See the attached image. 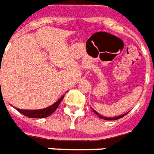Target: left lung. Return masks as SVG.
I'll use <instances>...</instances> for the list:
<instances>
[{
  "instance_id": "obj_1",
  "label": "left lung",
  "mask_w": 154,
  "mask_h": 154,
  "mask_svg": "<svg viewBox=\"0 0 154 154\" xmlns=\"http://www.w3.org/2000/svg\"><path fill=\"white\" fill-rule=\"evenodd\" d=\"M93 110V111L95 112V115L96 116H99L100 118H101V119H104V120H108V121H111V120H117V119H120V118H122V117H123L125 115H127L128 113H126V114H123V115H122V116H116V117H112V118H111V117H105L104 116H101V115H100L99 113L98 112H96V111L94 110V109H92Z\"/></svg>"
}]
</instances>
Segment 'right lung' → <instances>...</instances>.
I'll list each match as a JSON object with an SVG mask.
<instances>
[{"instance_id": "obj_1", "label": "right lung", "mask_w": 154, "mask_h": 154, "mask_svg": "<svg viewBox=\"0 0 154 154\" xmlns=\"http://www.w3.org/2000/svg\"><path fill=\"white\" fill-rule=\"evenodd\" d=\"M63 97L64 96H62L57 102H55L54 105H52L49 107H47L45 109L32 110H32H22V109H17V110L20 113H22L24 116L30 117V118H44V117H48V116H50L51 114H53L55 110L59 106L60 102L62 101V100L63 99Z\"/></svg>"}]
</instances>
